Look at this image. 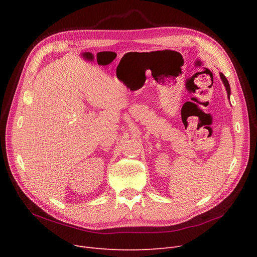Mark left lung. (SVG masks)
I'll list each match as a JSON object with an SVG mask.
<instances>
[{
  "label": "left lung",
  "instance_id": "1",
  "mask_svg": "<svg viewBox=\"0 0 257 257\" xmlns=\"http://www.w3.org/2000/svg\"><path fill=\"white\" fill-rule=\"evenodd\" d=\"M220 77H221V79H222V81H223V83H224V85H225V87H226V91H227L228 98H229V97H230V85H229L228 80L226 79V77L224 76L223 73H220Z\"/></svg>",
  "mask_w": 257,
  "mask_h": 257
}]
</instances>
